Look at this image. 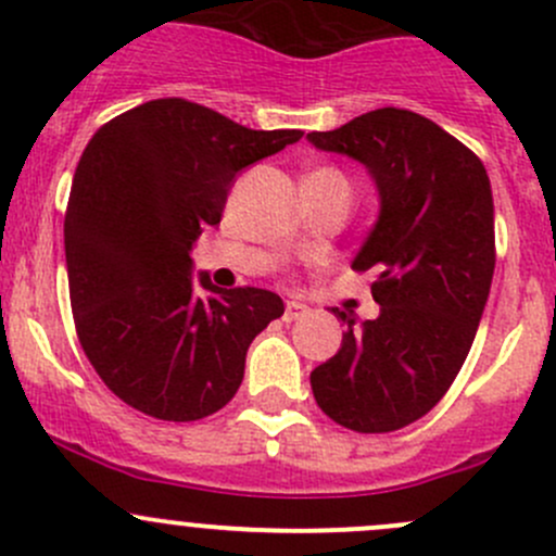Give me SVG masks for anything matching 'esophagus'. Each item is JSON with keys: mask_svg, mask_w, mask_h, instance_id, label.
<instances>
[{"mask_svg": "<svg viewBox=\"0 0 556 556\" xmlns=\"http://www.w3.org/2000/svg\"><path fill=\"white\" fill-rule=\"evenodd\" d=\"M307 313V305H302V302H286V311H283V320H296L302 318Z\"/></svg>", "mask_w": 556, "mask_h": 556, "instance_id": "34e87169", "label": "esophagus"}]
</instances>
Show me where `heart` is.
Wrapping results in <instances>:
<instances>
[{"instance_id": "obj_1", "label": "heart", "mask_w": 556, "mask_h": 556, "mask_svg": "<svg viewBox=\"0 0 556 556\" xmlns=\"http://www.w3.org/2000/svg\"><path fill=\"white\" fill-rule=\"evenodd\" d=\"M305 181H331V185L351 187V185H348L345 174H342V170H337V168H316V170H311Z\"/></svg>"}]
</instances>
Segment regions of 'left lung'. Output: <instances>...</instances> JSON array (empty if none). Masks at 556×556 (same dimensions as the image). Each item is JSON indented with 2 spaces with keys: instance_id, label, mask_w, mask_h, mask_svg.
<instances>
[{
  "instance_id": "1",
  "label": "left lung",
  "mask_w": 556,
  "mask_h": 556,
  "mask_svg": "<svg viewBox=\"0 0 556 556\" xmlns=\"http://www.w3.org/2000/svg\"><path fill=\"white\" fill-rule=\"evenodd\" d=\"M316 150L358 160L380 214L353 260L375 273L380 316L348 320L342 345L311 371L313 396L340 426L388 433L450 391L482 320L495 270V211L482 160L409 109H375L307 134Z\"/></svg>"
}]
</instances>
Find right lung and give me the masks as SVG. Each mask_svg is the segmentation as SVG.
<instances>
[{
    "instance_id": "1",
    "label": "right lung",
    "mask_w": 556,
    "mask_h": 556,
    "mask_svg": "<svg viewBox=\"0 0 556 556\" xmlns=\"http://www.w3.org/2000/svg\"><path fill=\"white\" fill-rule=\"evenodd\" d=\"M300 139L157 99L109 119L85 147L64 219L68 296L85 356L128 406L190 422L236 396L245 351L283 316V300L192 278L190 251L219 225L240 170Z\"/></svg>"
}]
</instances>
